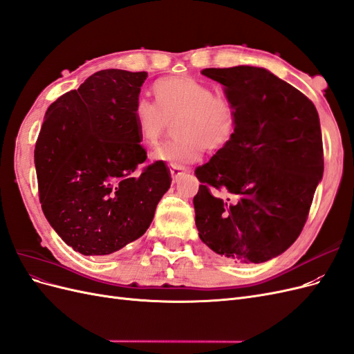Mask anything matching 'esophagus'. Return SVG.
I'll return each instance as SVG.
<instances>
[{
    "mask_svg": "<svg viewBox=\"0 0 354 354\" xmlns=\"http://www.w3.org/2000/svg\"><path fill=\"white\" fill-rule=\"evenodd\" d=\"M187 171V168L186 167H183V165H178V164H171V176H173V180L174 181H177V178L183 174V173H186Z\"/></svg>",
    "mask_w": 354,
    "mask_h": 354,
    "instance_id": "1",
    "label": "esophagus"
}]
</instances>
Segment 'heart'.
<instances>
[{
    "mask_svg": "<svg viewBox=\"0 0 354 354\" xmlns=\"http://www.w3.org/2000/svg\"><path fill=\"white\" fill-rule=\"evenodd\" d=\"M153 102L140 99L134 106L138 134L155 146L174 122L176 136L155 156L171 164H189L205 151H220L236 133L238 104L226 94H216L209 84L187 75L155 81Z\"/></svg>",
    "mask_w": 354,
    "mask_h": 354,
    "instance_id": "b5f03b06",
    "label": "heart"
}]
</instances>
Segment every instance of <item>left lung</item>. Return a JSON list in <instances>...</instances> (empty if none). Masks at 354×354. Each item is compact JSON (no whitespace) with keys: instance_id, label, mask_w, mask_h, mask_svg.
<instances>
[{"instance_id":"8db88e82","label":"left lung","mask_w":354,"mask_h":354,"mask_svg":"<svg viewBox=\"0 0 354 354\" xmlns=\"http://www.w3.org/2000/svg\"><path fill=\"white\" fill-rule=\"evenodd\" d=\"M238 104L236 133L199 165L195 223L202 242L238 264L264 263L301 233L324 174L319 115L307 95L263 68H208ZM218 191L231 198L223 201Z\"/></svg>"}]
</instances>
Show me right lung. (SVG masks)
<instances>
[{"label": "right lung", "mask_w": 354, "mask_h": 354, "mask_svg": "<svg viewBox=\"0 0 354 354\" xmlns=\"http://www.w3.org/2000/svg\"><path fill=\"white\" fill-rule=\"evenodd\" d=\"M146 72L106 69L48 106L35 143L42 212L75 251L108 255L145 234L171 185L145 165L134 106Z\"/></svg>", "instance_id": "1"}]
</instances>
